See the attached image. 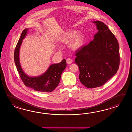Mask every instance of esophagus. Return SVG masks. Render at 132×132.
Returning a JSON list of instances; mask_svg holds the SVG:
<instances>
[{
	"instance_id": "esophagus-1",
	"label": "esophagus",
	"mask_w": 132,
	"mask_h": 132,
	"mask_svg": "<svg viewBox=\"0 0 132 132\" xmlns=\"http://www.w3.org/2000/svg\"><path fill=\"white\" fill-rule=\"evenodd\" d=\"M67 64H71L72 62H73V60L71 59H67Z\"/></svg>"
}]
</instances>
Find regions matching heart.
<instances>
[{
	"label": "heart",
	"mask_w": 132,
	"mask_h": 132,
	"mask_svg": "<svg viewBox=\"0 0 132 132\" xmlns=\"http://www.w3.org/2000/svg\"><path fill=\"white\" fill-rule=\"evenodd\" d=\"M77 33V31H71L63 37L61 41L65 44L69 43L70 48L73 50H77L81 48L84 42V35L81 33ZM72 39L71 40V39Z\"/></svg>",
	"instance_id": "heart-1"
}]
</instances>
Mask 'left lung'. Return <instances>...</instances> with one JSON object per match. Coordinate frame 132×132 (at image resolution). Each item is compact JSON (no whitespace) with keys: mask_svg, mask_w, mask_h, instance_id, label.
I'll return each mask as SVG.
<instances>
[{"mask_svg":"<svg viewBox=\"0 0 132 132\" xmlns=\"http://www.w3.org/2000/svg\"><path fill=\"white\" fill-rule=\"evenodd\" d=\"M98 32L93 40L76 52L75 60L80 71L79 78L88 88L102 86L118 71L120 62L118 40L107 25L93 22Z\"/></svg>","mask_w":132,"mask_h":132,"instance_id":"left-lung-1","label":"left lung"}]
</instances>
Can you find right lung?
Masks as SVG:
<instances>
[{
    "label": "right lung",
    "instance_id": "add662e5",
    "mask_svg": "<svg viewBox=\"0 0 132 132\" xmlns=\"http://www.w3.org/2000/svg\"><path fill=\"white\" fill-rule=\"evenodd\" d=\"M28 30L29 29H25L22 31L15 48L14 63L17 71L23 84L27 87L43 93L52 92L59 84L62 72L67 67L66 60L64 59L59 63L52 64L48 70L40 76L30 77L27 75L22 70L20 64L19 51L22 40L26 36Z\"/></svg>",
    "mask_w": 132,
    "mask_h": 132
}]
</instances>
